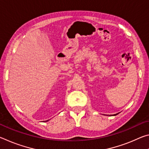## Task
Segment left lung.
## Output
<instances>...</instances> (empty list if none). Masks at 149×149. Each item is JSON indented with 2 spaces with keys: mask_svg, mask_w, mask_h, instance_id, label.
<instances>
[{
  "mask_svg": "<svg viewBox=\"0 0 149 149\" xmlns=\"http://www.w3.org/2000/svg\"><path fill=\"white\" fill-rule=\"evenodd\" d=\"M117 114H114V116H116V115H117Z\"/></svg>",
  "mask_w": 149,
  "mask_h": 149,
  "instance_id": "obj_1",
  "label": "left lung"
}]
</instances>
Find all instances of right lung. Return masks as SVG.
Masks as SVG:
<instances>
[{
  "label": "right lung",
  "mask_w": 149,
  "mask_h": 149,
  "mask_svg": "<svg viewBox=\"0 0 149 149\" xmlns=\"http://www.w3.org/2000/svg\"><path fill=\"white\" fill-rule=\"evenodd\" d=\"M47 121H48V120H47Z\"/></svg>",
  "instance_id": "add662e5"
}]
</instances>
